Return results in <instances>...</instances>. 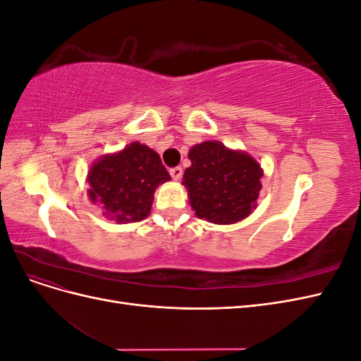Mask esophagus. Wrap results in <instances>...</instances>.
Returning <instances> with one entry per match:
<instances>
[{"label":"esophagus","mask_w":361,"mask_h":361,"mask_svg":"<svg viewBox=\"0 0 361 361\" xmlns=\"http://www.w3.org/2000/svg\"><path fill=\"white\" fill-rule=\"evenodd\" d=\"M170 176L174 179V180H179L182 178V169L180 167H173L170 169Z\"/></svg>","instance_id":"obj_1"}]
</instances>
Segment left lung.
Returning a JSON list of instances; mask_svg holds the SVG:
<instances>
[{
	"label": "left lung",
	"instance_id": "8db88e82",
	"mask_svg": "<svg viewBox=\"0 0 361 361\" xmlns=\"http://www.w3.org/2000/svg\"><path fill=\"white\" fill-rule=\"evenodd\" d=\"M188 157L191 167L185 170L182 183L195 215L215 224H232L251 214L264 176L253 158L218 141L194 146Z\"/></svg>",
	"mask_w": 361,
	"mask_h": 361
}]
</instances>
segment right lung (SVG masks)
I'll list each match as a JSON object with an SVG mask.
<instances>
[{
  "label": "right lung",
  "instance_id": "add662e5",
  "mask_svg": "<svg viewBox=\"0 0 361 361\" xmlns=\"http://www.w3.org/2000/svg\"><path fill=\"white\" fill-rule=\"evenodd\" d=\"M170 180L155 150L133 143L122 152L101 158L89 173V195L105 215L117 223L141 221L150 212L159 183Z\"/></svg>",
  "mask_w": 361,
  "mask_h": 361
}]
</instances>
